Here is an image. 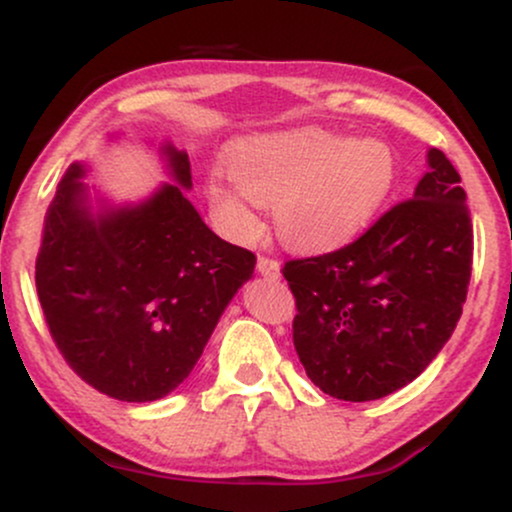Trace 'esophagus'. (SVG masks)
Instances as JSON below:
<instances>
[{
    "label": "esophagus",
    "mask_w": 512,
    "mask_h": 512,
    "mask_svg": "<svg viewBox=\"0 0 512 512\" xmlns=\"http://www.w3.org/2000/svg\"><path fill=\"white\" fill-rule=\"evenodd\" d=\"M257 272L267 276V279H279L281 264L276 260H269V257H260V260H257Z\"/></svg>",
    "instance_id": "obj_1"
}]
</instances>
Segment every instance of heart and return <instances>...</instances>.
<instances>
[{"label": "heart", "mask_w": 512, "mask_h": 512, "mask_svg": "<svg viewBox=\"0 0 512 512\" xmlns=\"http://www.w3.org/2000/svg\"><path fill=\"white\" fill-rule=\"evenodd\" d=\"M231 173L209 178L211 207L238 236L260 231V207L274 204L281 238L305 252L356 240L380 214L397 180V158L383 139H351L303 127L238 144Z\"/></svg>", "instance_id": "heart-1"}]
</instances>
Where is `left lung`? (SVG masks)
I'll list each match as a JSON object with an SVG mask.
<instances>
[{
    "mask_svg": "<svg viewBox=\"0 0 512 512\" xmlns=\"http://www.w3.org/2000/svg\"><path fill=\"white\" fill-rule=\"evenodd\" d=\"M409 202L356 243L281 269L296 296L293 346L325 395L370 402L424 373L455 332L472 276V219L443 151Z\"/></svg>",
    "mask_w": 512,
    "mask_h": 512,
    "instance_id": "1",
    "label": "left lung"
}]
</instances>
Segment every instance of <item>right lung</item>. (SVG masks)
Instances as JSON below:
<instances>
[{
  "mask_svg": "<svg viewBox=\"0 0 512 512\" xmlns=\"http://www.w3.org/2000/svg\"><path fill=\"white\" fill-rule=\"evenodd\" d=\"M122 134H110L117 142ZM151 144V142H149ZM168 182L137 199L88 185L74 161L43 223L35 286L57 349L81 380L120 402H156L197 366L255 255L202 221L187 151L156 146Z\"/></svg>",
  "mask_w": 512,
  "mask_h": 512,
  "instance_id": "right-lung-1",
  "label": "right lung"
}]
</instances>
